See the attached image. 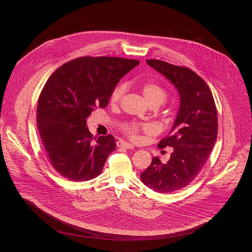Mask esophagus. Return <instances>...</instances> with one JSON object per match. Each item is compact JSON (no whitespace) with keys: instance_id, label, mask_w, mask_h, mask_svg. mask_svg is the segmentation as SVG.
Returning a JSON list of instances; mask_svg holds the SVG:
<instances>
[{"instance_id":"34e87169","label":"esophagus","mask_w":252,"mask_h":252,"mask_svg":"<svg viewBox=\"0 0 252 252\" xmlns=\"http://www.w3.org/2000/svg\"><path fill=\"white\" fill-rule=\"evenodd\" d=\"M117 147L119 148H125V149H127V150H133V146L130 145V143L126 142V141H124L122 139H117Z\"/></svg>"}]
</instances>
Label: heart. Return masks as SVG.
Masks as SVG:
<instances>
[{
	"label": "heart",
	"mask_w": 252,
	"mask_h": 252,
	"mask_svg": "<svg viewBox=\"0 0 252 252\" xmlns=\"http://www.w3.org/2000/svg\"><path fill=\"white\" fill-rule=\"evenodd\" d=\"M126 91V84L120 83L117 85L111 94V102L118 103L123 98ZM141 92L143 96L150 104L160 105L167 98L166 91L157 83H146L141 87ZM123 131L127 134L132 139H137L139 137L140 131L152 132L154 130V126L151 124L136 123V122H126L122 126Z\"/></svg>",
	"instance_id": "heart-1"
}]
</instances>
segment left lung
<instances>
[{
	"mask_svg": "<svg viewBox=\"0 0 252 252\" xmlns=\"http://www.w3.org/2000/svg\"><path fill=\"white\" fill-rule=\"evenodd\" d=\"M177 89L181 106L169 134L158 149L173 148L166 162L156 157L140 173L141 182L150 189L168 193L188 187L207 161L218 137V112L212 93L193 70L159 60H147Z\"/></svg>",
	"mask_w": 252,
	"mask_h": 252,
	"instance_id": "left-lung-1",
	"label": "left lung"
}]
</instances>
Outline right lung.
I'll use <instances>...</instances> for the list:
<instances>
[{"label": "right lung", "instance_id": "obj_1", "mask_svg": "<svg viewBox=\"0 0 252 252\" xmlns=\"http://www.w3.org/2000/svg\"><path fill=\"white\" fill-rule=\"evenodd\" d=\"M139 63L118 57H81L57 68L44 86L37 126L53 167L73 182L100 174L116 150L112 134L93 136L86 126L95 107L103 109L119 81Z\"/></svg>", "mask_w": 252, "mask_h": 252}]
</instances>
